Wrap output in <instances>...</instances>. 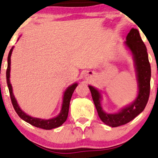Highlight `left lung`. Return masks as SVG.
Listing matches in <instances>:
<instances>
[{"mask_svg": "<svg viewBox=\"0 0 158 158\" xmlns=\"http://www.w3.org/2000/svg\"><path fill=\"white\" fill-rule=\"evenodd\" d=\"M126 44L133 54L137 74L139 92L135 102L123 108L118 114H107L101 107V97L99 91L94 87L88 86L99 118L103 123L111 127L123 126L135 119L144 110L149 98L151 66L148 61L147 49L137 29L132 28L128 32Z\"/></svg>", "mask_w": 158, "mask_h": 158, "instance_id": "1", "label": "left lung"}]
</instances>
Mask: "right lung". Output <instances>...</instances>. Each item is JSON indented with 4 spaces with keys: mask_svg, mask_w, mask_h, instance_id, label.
<instances>
[{
    "mask_svg": "<svg viewBox=\"0 0 158 158\" xmlns=\"http://www.w3.org/2000/svg\"><path fill=\"white\" fill-rule=\"evenodd\" d=\"M12 48L10 50V52H9L8 55V60H7V69H6V82L7 85H8L9 91H10V99L12 101V104L13 106L14 109H15V112L17 113L18 115L21 117V119H23L24 121H26L27 123H30L32 126L37 127V128H42V129L45 130H50L52 128H57V127L61 126V125L66 121L67 118H68V111H69V106H70V101L71 99L72 94H73L74 90L77 88V84L72 85L71 86H70L68 89L66 90V91L64 92V98H63V104H62V108H61V110L60 114L57 116L56 117H54L52 119H39V118H33V117H30V116L27 115L24 112H23L21 110V108H19V105H18L17 102H16V99H15L13 94H12V85L10 84V57L11 54L12 52Z\"/></svg>",
    "mask_w": 158,
    "mask_h": 158,
    "instance_id": "right-lung-1",
    "label": "right lung"
}]
</instances>
